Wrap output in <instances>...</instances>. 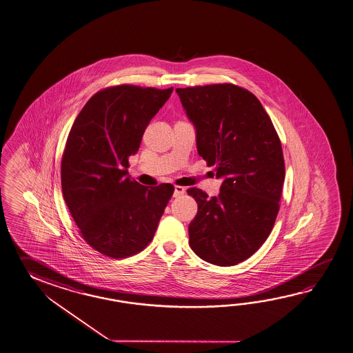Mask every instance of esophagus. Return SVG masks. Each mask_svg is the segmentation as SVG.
<instances>
[{"label":"esophagus","instance_id":"34e87169","mask_svg":"<svg viewBox=\"0 0 353 353\" xmlns=\"http://www.w3.org/2000/svg\"><path fill=\"white\" fill-rule=\"evenodd\" d=\"M185 188L182 186H174V191H173V197H180L182 194H185Z\"/></svg>","mask_w":353,"mask_h":353}]
</instances>
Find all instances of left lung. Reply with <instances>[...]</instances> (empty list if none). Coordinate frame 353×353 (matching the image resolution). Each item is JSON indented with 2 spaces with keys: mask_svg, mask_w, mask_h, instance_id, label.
<instances>
[{
  "mask_svg": "<svg viewBox=\"0 0 353 353\" xmlns=\"http://www.w3.org/2000/svg\"><path fill=\"white\" fill-rule=\"evenodd\" d=\"M197 152L223 183L210 199L188 188L197 215L190 246L210 264L236 265L264 244L279 211L285 168L281 141L259 99L232 84L177 88Z\"/></svg>",
  "mask_w": 353,
  "mask_h": 353,
  "instance_id": "8db88e82",
  "label": "left lung"
}]
</instances>
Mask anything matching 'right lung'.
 <instances>
[{
  "instance_id": "obj_1",
  "label": "right lung",
  "mask_w": 353,
  "mask_h": 353,
  "mask_svg": "<svg viewBox=\"0 0 353 353\" xmlns=\"http://www.w3.org/2000/svg\"><path fill=\"white\" fill-rule=\"evenodd\" d=\"M173 88L118 85L94 94L68 136L61 159L66 206L83 239L98 252L123 259L143 250L173 194L162 183L130 180L128 157Z\"/></svg>"
}]
</instances>
